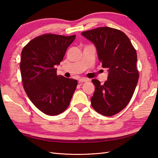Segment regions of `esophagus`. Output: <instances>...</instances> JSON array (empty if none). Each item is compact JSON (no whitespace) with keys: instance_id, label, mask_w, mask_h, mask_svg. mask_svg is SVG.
I'll use <instances>...</instances> for the list:
<instances>
[{"instance_id":"1","label":"esophagus","mask_w":158,"mask_h":158,"mask_svg":"<svg viewBox=\"0 0 158 158\" xmlns=\"http://www.w3.org/2000/svg\"><path fill=\"white\" fill-rule=\"evenodd\" d=\"M88 79H86V78H80V79H79V80H78V82H79V83H82V82H88Z\"/></svg>"}]
</instances>
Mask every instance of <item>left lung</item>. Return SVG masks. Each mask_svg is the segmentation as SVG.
<instances>
[{"label":"left lung","mask_w":158,"mask_h":158,"mask_svg":"<svg viewBox=\"0 0 158 158\" xmlns=\"http://www.w3.org/2000/svg\"><path fill=\"white\" fill-rule=\"evenodd\" d=\"M81 34L94 44L102 67L109 71L103 84L92 80L95 89L91 104L102 115L113 116L126 107L135 92L139 78L136 49L125 33L114 28L98 27Z\"/></svg>","instance_id":"obj_1"}]
</instances>
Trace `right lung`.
I'll use <instances>...</instances> for the list:
<instances>
[{
	"instance_id": "obj_1",
	"label": "right lung",
	"mask_w": 158,
	"mask_h": 158,
	"mask_svg": "<svg viewBox=\"0 0 158 158\" xmlns=\"http://www.w3.org/2000/svg\"><path fill=\"white\" fill-rule=\"evenodd\" d=\"M75 37L46 33L22 49L20 67L23 89L33 105L48 115L67 109L78 85L77 80L57 76L55 69Z\"/></svg>"
}]
</instances>
